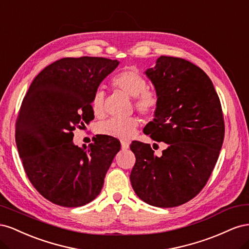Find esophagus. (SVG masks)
Returning <instances> with one entry per match:
<instances>
[{
	"label": "esophagus",
	"mask_w": 249,
	"mask_h": 249,
	"mask_svg": "<svg viewBox=\"0 0 249 249\" xmlns=\"http://www.w3.org/2000/svg\"><path fill=\"white\" fill-rule=\"evenodd\" d=\"M130 147V143L126 141H122V148L123 149H127Z\"/></svg>",
	"instance_id": "obj_1"
}]
</instances>
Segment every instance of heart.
<instances>
[{
    "label": "heart",
    "mask_w": 249,
    "mask_h": 249,
    "mask_svg": "<svg viewBox=\"0 0 249 249\" xmlns=\"http://www.w3.org/2000/svg\"><path fill=\"white\" fill-rule=\"evenodd\" d=\"M112 85L119 91L134 97V107L143 116H150L159 106V93L154 88L147 87L145 78L134 70H124L112 79ZM93 114L102 117L105 114V93L102 89L95 90L90 102ZM140 125L137 117L125 119H108L99 125V132L103 135L123 141L130 140Z\"/></svg>",
    "instance_id": "heart-1"
}]
</instances>
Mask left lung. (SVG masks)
I'll list each match as a JSON object with an SVG mask.
<instances>
[{"mask_svg": "<svg viewBox=\"0 0 249 249\" xmlns=\"http://www.w3.org/2000/svg\"><path fill=\"white\" fill-rule=\"evenodd\" d=\"M145 74L160 102L144 134L168 147L157 157L133 141L131 184L150 206L178 207L196 196L215 167L224 138L221 104L207 73L185 59L161 56Z\"/></svg>", "mask_w": 249, "mask_h": 249, "instance_id": "8db88e82", "label": "left lung"}]
</instances>
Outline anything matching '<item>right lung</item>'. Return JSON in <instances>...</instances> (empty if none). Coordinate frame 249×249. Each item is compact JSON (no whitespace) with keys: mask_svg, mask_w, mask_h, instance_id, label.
Wrapping results in <instances>:
<instances>
[{"mask_svg":"<svg viewBox=\"0 0 249 249\" xmlns=\"http://www.w3.org/2000/svg\"><path fill=\"white\" fill-rule=\"evenodd\" d=\"M102 57L62 58L42 70L22 100L16 142L30 182L44 198L76 208L100 194L120 142L97 135L88 147L72 142L76 127L94 118L90 102L118 66Z\"/></svg>","mask_w":249,"mask_h":249,"instance_id":"obj_1","label":"right lung"}]
</instances>
